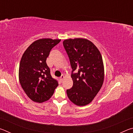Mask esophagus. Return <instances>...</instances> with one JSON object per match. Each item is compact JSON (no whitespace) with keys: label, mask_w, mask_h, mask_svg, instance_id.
Masks as SVG:
<instances>
[{"label":"esophagus","mask_w":133,"mask_h":133,"mask_svg":"<svg viewBox=\"0 0 133 133\" xmlns=\"http://www.w3.org/2000/svg\"><path fill=\"white\" fill-rule=\"evenodd\" d=\"M64 76L63 75H62V76H61V77H60V82H62L63 80V79H64Z\"/></svg>","instance_id":"1"}]
</instances>
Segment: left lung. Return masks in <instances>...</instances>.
<instances>
[{
	"label": "left lung",
	"mask_w": 133,
	"mask_h": 133,
	"mask_svg": "<svg viewBox=\"0 0 133 133\" xmlns=\"http://www.w3.org/2000/svg\"><path fill=\"white\" fill-rule=\"evenodd\" d=\"M63 46L72 68L73 87L67 90L71 102L83 106L92 102L102 87L104 77L103 58L98 49L90 40L66 39Z\"/></svg>",
	"instance_id": "1"
}]
</instances>
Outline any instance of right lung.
I'll list each match as a JSON object with an SVG mask.
<instances>
[{"label": "right lung", "mask_w": 133, "mask_h": 133, "mask_svg": "<svg viewBox=\"0 0 133 133\" xmlns=\"http://www.w3.org/2000/svg\"><path fill=\"white\" fill-rule=\"evenodd\" d=\"M61 40L41 39L31 43L24 51L19 65V82L31 100L43 103L48 100L58 85L51 77L46 59L51 49Z\"/></svg>", "instance_id": "1"}]
</instances>
